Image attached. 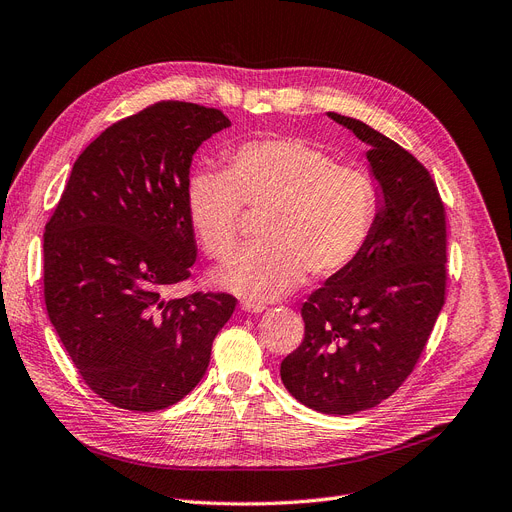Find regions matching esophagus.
Masks as SVG:
<instances>
[{
  "label": "esophagus",
  "mask_w": 512,
  "mask_h": 512,
  "mask_svg": "<svg viewBox=\"0 0 512 512\" xmlns=\"http://www.w3.org/2000/svg\"><path fill=\"white\" fill-rule=\"evenodd\" d=\"M240 309L242 311H249V314H261V311H265V305L259 303V301L244 299V301H240Z\"/></svg>",
  "instance_id": "esophagus-1"
}]
</instances>
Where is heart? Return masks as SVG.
<instances>
[{"mask_svg": "<svg viewBox=\"0 0 512 512\" xmlns=\"http://www.w3.org/2000/svg\"><path fill=\"white\" fill-rule=\"evenodd\" d=\"M190 226L203 251L228 259L242 205L268 211L263 247L242 251L215 280L247 299H278L303 282L335 276L358 259L379 215V188L358 165L337 163L301 138H263L228 154V173L196 171L186 190Z\"/></svg>", "mask_w": 512, "mask_h": 512, "instance_id": "b5f03b06", "label": "heart"}]
</instances>
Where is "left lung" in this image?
I'll list each match as a JSON object with an SVG mask.
<instances>
[{
  "instance_id": "1",
  "label": "left lung",
  "mask_w": 512,
  "mask_h": 512,
  "mask_svg": "<svg viewBox=\"0 0 512 512\" xmlns=\"http://www.w3.org/2000/svg\"><path fill=\"white\" fill-rule=\"evenodd\" d=\"M328 117L370 148L379 215L364 253L303 303L305 337L280 376L303 406L345 416L395 393L429 341L446 301V209L408 150L358 119Z\"/></svg>"
}]
</instances>
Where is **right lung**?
<instances>
[{"label": "right lung", "instance_id": "add662e5", "mask_svg": "<svg viewBox=\"0 0 512 512\" xmlns=\"http://www.w3.org/2000/svg\"><path fill=\"white\" fill-rule=\"evenodd\" d=\"M230 127L217 108L157 102L106 127L73 165L43 234L50 322L83 381L123 410L157 412L203 379L236 307L226 293L167 299L190 278L194 152Z\"/></svg>", "mask_w": 512, "mask_h": 512}]
</instances>
